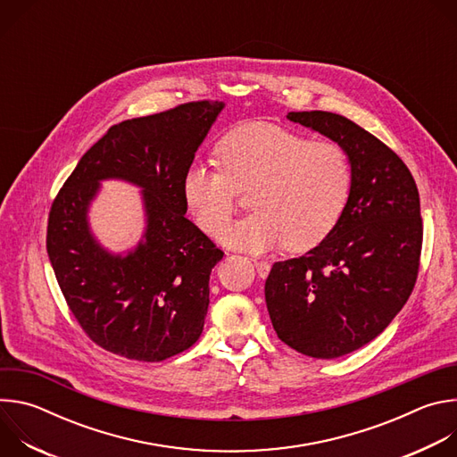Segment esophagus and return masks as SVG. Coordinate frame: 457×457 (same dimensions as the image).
<instances>
[{"mask_svg": "<svg viewBox=\"0 0 457 457\" xmlns=\"http://www.w3.org/2000/svg\"><path fill=\"white\" fill-rule=\"evenodd\" d=\"M254 268H256V273L260 278H266L270 275L271 264L266 262V260H254Z\"/></svg>", "mask_w": 457, "mask_h": 457, "instance_id": "obj_1", "label": "esophagus"}]
</instances>
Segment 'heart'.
Instances as JSON below:
<instances>
[{
    "label": "heart",
    "mask_w": 457,
    "mask_h": 457,
    "mask_svg": "<svg viewBox=\"0 0 457 457\" xmlns=\"http://www.w3.org/2000/svg\"><path fill=\"white\" fill-rule=\"evenodd\" d=\"M219 168L193 162L182 177V199L193 220L217 233L233 215L237 193L247 191L245 219L219 240L260 253L286 244L307 251L338 224L351 193V162L333 141L307 137L271 122L238 126L219 143Z\"/></svg>",
    "instance_id": "obj_1"
}]
</instances>
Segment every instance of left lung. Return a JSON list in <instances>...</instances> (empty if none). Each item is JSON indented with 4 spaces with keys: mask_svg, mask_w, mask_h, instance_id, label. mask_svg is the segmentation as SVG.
Returning <instances> with one entry per match:
<instances>
[{
    "mask_svg": "<svg viewBox=\"0 0 457 457\" xmlns=\"http://www.w3.org/2000/svg\"><path fill=\"white\" fill-rule=\"evenodd\" d=\"M287 119L338 143L353 180L329 237L273 264L266 303L284 344L333 360L374 340L409 300L423 242L420 193L405 162L351 119L320 110Z\"/></svg>",
    "mask_w": 457,
    "mask_h": 457,
    "instance_id": "1",
    "label": "left lung"
}]
</instances>
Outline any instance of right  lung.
<instances>
[{"label": "right lung", "mask_w": 457, "mask_h": 457, "mask_svg": "<svg viewBox=\"0 0 457 457\" xmlns=\"http://www.w3.org/2000/svg\"><path fill=\"white\" fill-rule=\"evenodd\" d=\"M222 108V101H197L113 124L52 203V270L83 331L104 351L162 361L203 333L210 275L224 253L184 217L182 177ZM108 178L144 189L145 235L126 255L104 250L87 222L100 180Z\"/></svg>", "instance_id": "1"}]
</instances>
